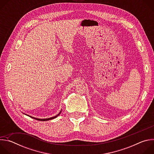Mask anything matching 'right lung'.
<instances>
[{
	"label": "right lung",
	"instance_id": "obj_1",
	"mask_svg": "<svg viewBox=\"0 0 154 154\" xmlns=\"http://www.w3.org/2000/svg\"><path fill=\"white\" fill-rule=\"evenodd\" d=\"M61 112V111L60 112V113H59L58 115H57L56 116H53V117H51V118H45V119H39V118H35V117H32V116H29V115H26V114H25V115H26L29 116V117H30V118H33V119H36V120H38V121H49V120H51V119H54V118H57L58 116H59V115H60Z\"/></svg>",
	"mask_w": 154,
	"mask_h": 154
}]
</instances>
